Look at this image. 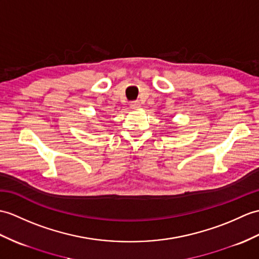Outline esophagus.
<instances>
[{
	"mask_svg": "<svg viewBox=\"0 0 259 259\" xmlns=\"http://www.w3.org/2000/svg\"><path fill=\"white\" fill-rule=\"evenodd\" d=\"M140 102L139 101H132L131 102V104H130V108H131V109H138V108H140Z\"/></svg>",
	"mask_w": 259,
	"mask_h": 259,
	"instance_id": "obj_1",
	"label": "esophagus"
}]
</instances>
